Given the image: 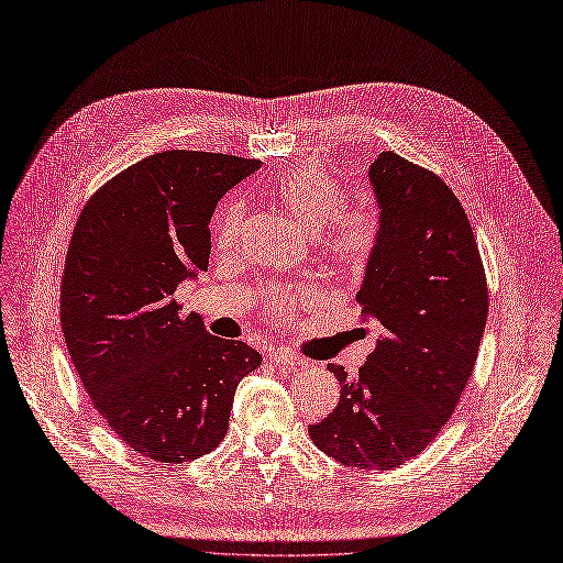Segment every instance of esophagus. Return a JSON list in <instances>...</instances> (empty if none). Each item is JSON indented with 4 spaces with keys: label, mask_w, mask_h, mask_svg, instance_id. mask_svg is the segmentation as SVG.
I'll list each match as a JSON object with an SVG mask.
<instances>
[{
    "label": "esophagus",
    "mask_w": 563,
    "mask_h": 563,
    "mask_svg": "<svg viewBox=\"0 0 563 563\" xmlns=\"http://www.w3.org/2000/svg\"><path fill=\"white\" fill-rule=\"evenodd\" d=\"M271 360H274V364H278L283 368H292V371H301V368L308 366V362L303 357H297L295 352L283 350V347L276 350V352H271Z\"/></svg>",
    "instance_id": "esophagus-1"
}]
</instances>
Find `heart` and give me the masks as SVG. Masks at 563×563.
Returning a JSON list of instances; mask_svg holds the SVG:
<instances>
[{"label":"heart","mask_w":563,"mask_h":563,"mask_svg":"<svg viewBox=\"0 0 563 563\" xmlns=\"http://www.w3.org/2000/svg\"><path fill=\"white\" fill-rule=\"evenodd\" d=\"M271 197L283 211L306 232L320 233L322 250L339 262H362L376 241L373 222L357 208H339L343 201V187L336 176L320 164H301L285 172L271 185ZM243 213L239 203H229L218 220L220 245L229 247L239 239ZM292 295H278L274 299L276 313H287Z\"/></svg>","instance_id":"obj_1"}]
</instances>
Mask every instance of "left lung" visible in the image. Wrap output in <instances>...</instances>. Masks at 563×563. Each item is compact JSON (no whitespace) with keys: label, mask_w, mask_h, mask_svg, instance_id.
I'll return each instance as SVG.
<instances>
[{"label":"left lung","mask_w":563,"mask_h":563,"mask_svg":"<svg viewBox=\"0 0 563 563\" xmlns=\"http://www.w3.org/2000/svg\"><path fill=\"white\" fill-rule=\"evenodd\" d=\"M368 178L380 220L357 301L380 339L357 378L327 366L341 399L308 433L343 466L389 471L418 456L460 404L489 295L464 206L441 176L387 151Z\"/></svg>","instance_id":"1"}]
</instances>
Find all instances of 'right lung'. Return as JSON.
Here are the masks:
<instances>
[{"label": "right lung", "mask_w": 563, "mask_h": 563, "mask_svg": "<svg viewBox=\"0 0 563 563\" xmlns=\"http://www.w3.org/2000/svg\"><path fill=\"white\" fill-rule=\"evenodd\" d=\"M262 166L164 151L82 206L59 287L69 357L97 412L134 452L183 464L220 445L234 391L262 355L180 316L176 289L208 268L218 201Z\"/></svg>", "instance_id": "add662e5"}]
</instances>
